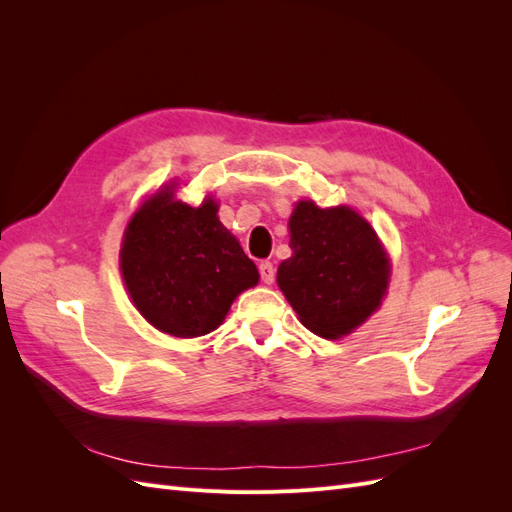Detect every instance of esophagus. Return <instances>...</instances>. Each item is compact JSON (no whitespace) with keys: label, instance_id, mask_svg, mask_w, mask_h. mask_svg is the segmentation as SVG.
I'll use <instances>...</instances> for the list:
<instances>
[{"label":"esophagus","instance_id":"obj_1","mask_svg":"<svg viewBox=\"0 0 512 512\" xmlns=\"http://www.w3.org/2000/svg\"><path fill=\"white\" fill-rule=\"evenodd\" d=\"M258 271H260V280L265 282V284H273V282H275V267H273V262L262 260Z\"/></svg>","mask_w":512,"mask_h":512}]
</instances>
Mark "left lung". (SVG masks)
Returning <instances> with one entry per match:
<instances>
[{"label": "left lung", "mask_w": 512, "mask_h": 512, "mask_svg": "<svg viewBox=\"0 0 512 512\" xmlns=\"http://www.w3.org/2000/svg\"><path fill=\"white\" fill-rule=\"evenodd\" d=\"M288 226L292 256L277 269V284L309 331L348 335L376 312L389 284L376 232L356 211L312 200H301Z\"/></svg>", "instance_id": "left-lung-1"}]
</instances>
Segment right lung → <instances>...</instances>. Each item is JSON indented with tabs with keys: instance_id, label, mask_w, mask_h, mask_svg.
I'll list each match as a JSON object with an SVG mask.
<instances>
[{
	"instance_id": "obj_1",
	"label": "right lung",
	"mask_w": 512,
	"mask_h": 512,
	"mask_svg": "<svg viewBox=\"0 0 512 512\" xmlns=\"http://www.w3.org/2000/svg\"><path fill=\"white\" fill-rule=\"evenodd\" d=\"M121 273L138 312L175 337L215 331L237 294L258 284L256 265L218 220V205L207 198L190 207L170 188L134 213Z\"/></svg>"
}]
</instances>
